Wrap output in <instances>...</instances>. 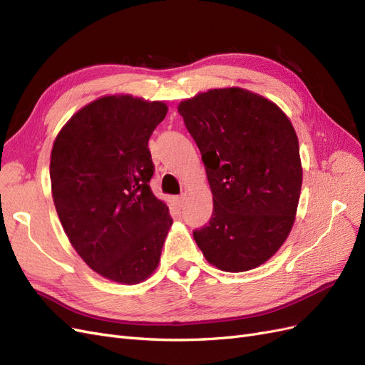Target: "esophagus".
I'll return each instance as SVG.
<instances>
[{
	"label": "esophagus",
	"instance_id": "1",
	"mask_svg": "<svg viewBox=\"0 0 365 365\" xmlns=\"http://www.w3.org/2000/svg\"><path fill=\"white\" fill-rule=\"evenodd\" d=\"M175 202H176V205L178 207H182L184 205V196L181 195V196H176L175 197Z\"/></svg>",
	"mask_w": 365,
	"mask_h": 365
}]
</instances>
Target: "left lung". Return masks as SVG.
Segmentation results:
<instances>
[{"label":"left lung","mask_w":365,"mask_h":365,"mask_svg":"<svg viewBox=\"0 0 365 365\" xmlns=\"http://www.w3.org/2000/svg\"><path fill=\"white\" fill-rule=\"evenodd\" d=\"M201 150L213 215L193 237L208 263L227 272L260 267L288 239L303 168L289 117L245 88H213L180 102Z\"/></svg>","instance_id":"obj_1"}]
</instances>
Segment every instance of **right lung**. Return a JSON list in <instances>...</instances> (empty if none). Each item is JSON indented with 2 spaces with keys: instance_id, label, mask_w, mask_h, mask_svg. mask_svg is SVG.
I'll return each instance as SVG.
<instances>
[{
  "instance_id": "right-lung-1",
  "label": "right lung",
  "mask_w": 365,
  "mask_h": 365,
  "mask_svg": "<svg viewBox=\"0 0 365 365\" xmlns=\"http://www.w3.org/2000/svg\"><path fill=\"white\" fill-rule=\"evenodd\" d=\"M168 105L109 94L81 108L54 138L53 202L70 244L102 277L137 284L157 269L172 227L152 193L148 141Z\"/></svg>"
}]
</instances>
